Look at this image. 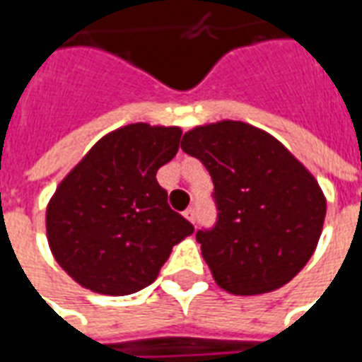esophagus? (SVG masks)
Segmentation results:
<instances>
[{"label":"esophagus","mask_w":362,"mask_h":362,"mask_svg":"<svg viewBox=\"0 0 362 362\" xmlns=\"http://www.w3.org/2000/svg\"><path fill=\"white\" fill-rule=\"evenodd\" d=\"M183 216H185L191 224H194V220H197V212H194V209H187L185 212H183Z\"/></svg>","instance_id":"obj_1"}]
</instances>
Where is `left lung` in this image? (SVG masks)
I'll return each mask as SVG.
<instances>
[{"instance_id":"left-lung-1","label":"left lung","mask_w":362,"mask_h":362,"mask_svg":"<svg viewBox=\"0 0 362 362\" xmlns=\"http://www.w3.org/2000/svg\"><path fill=\"white\" fill-rule=\"evenodd\" d=\"M181 148L214 183L216 224L199 230L197 242L218 286L253 296L292 281L324 228L325 197L314 175L276 138L240 120L193 128Z\"/></svg>"}]
</instances>
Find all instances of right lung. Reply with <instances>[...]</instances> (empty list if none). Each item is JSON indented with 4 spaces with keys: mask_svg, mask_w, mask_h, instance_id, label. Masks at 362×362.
<instances>
[{
    "mask_svg": "<svg viewBox=\"0 0 362 362\" xmlns=\"http://www.w3.org/2000/svg\"><path fill=\"white\" fill-rule=\"evenodd\" d=\"M179 127L134 122L103 136L46 206L54 259L83 288L127 296L152 284L173 245L194 232L169 209L156 173L175 158Z\"/></svg>",
    "mask_w": 362,
    "mask_h": 362,
    "instance_id": "right-lung-1",
    "label": "right lung"
}]
</instances>
